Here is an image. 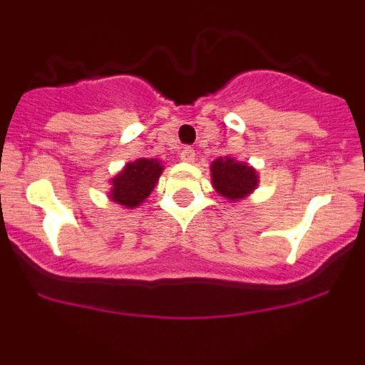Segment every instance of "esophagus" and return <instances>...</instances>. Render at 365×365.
<instances>
[{"mask_svg":"<svg viewBox=\"0 0 365 365\" xmlns=\"http://www.w3.org/2000/svg\"><path fill=\"white\" fill-rule=\"evenodd\" d=\"M180 160L193 163V160H195V150H193V148H182V150H180Z\"/></svg>","mask_w":365,"mask_h":365,"instance_id":"esophagus-1","label":"esophagus"}]
</instances>
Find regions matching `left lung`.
Returning a JSON list of instances; mask_svg holds the SVG:
<instances>
[{
	"instance_id": "left-lung-1",
	"label": "left lung",
	"mask_w": 365,
	"mask_h": 365,
	"mask_svg": "<svg viewBox=\"0 0 365 365\" xmlns=\"http://www.w3.org/2000/svg\"><path fill=\"white\" fill-rule=\"evenodd\" d=\"M212 177L214 186L222 197L235 201L243 199L247 193L252 192L257 185V175L252 168L243 163H235L234 159H217L212 164Z\"/></svg>"
}]
</instances>
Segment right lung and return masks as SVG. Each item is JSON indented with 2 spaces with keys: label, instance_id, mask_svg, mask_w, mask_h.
<instances>
[{
  "label": "right lung",
  "instance_id": "add662e5",
  "mask_svg": "<svg viewBox=\"0 0 365 365\" xmlns=\"http://www.w3.org/2000/svg\"><path fill=\"white\" fill-rule=\"evenodd\" d=\"M163 166L159 160L138 159L125 164V168L113 179V188L109 197L128 208L138 206L153 192Z\"/></svg>",
  "mask_w": 365,
  "mask_h": 365
}]
</instances>
